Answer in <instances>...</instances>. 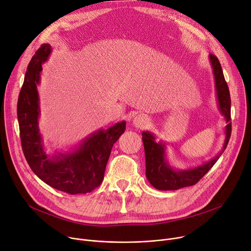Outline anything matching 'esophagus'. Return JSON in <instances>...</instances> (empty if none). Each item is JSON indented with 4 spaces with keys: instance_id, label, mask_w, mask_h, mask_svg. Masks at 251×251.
<instances>
[{
    "instance_id": "1",
    "label": "esophagus",
    "mask_w": 251,
    "mask_h": 251,
    "mask_svg": "<svg viewBox=\"0 0 251 251\" xmlns=\"http://www.w3.org/2000/svg\"><path fill=\"white\" fill-rule=\"evenodd\" d=\"M149 123V119L145 116L140 114V115H137L134 119H133V124L135 127L137 128H144L146 127V125Z\"/></svg>"
}]
</instances>
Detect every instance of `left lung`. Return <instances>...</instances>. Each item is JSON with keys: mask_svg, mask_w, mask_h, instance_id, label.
Segmentation results:
<instances>
[{"mask_svg": "<svg viewBox=\"0 0 251 251\" xmlns=\"http://www.w3.org/2000/svg\"><path fill=\"white\" fill-rule=\"evenodd\" d=\"M209 58L214 74L219 111L227 122V125L225 126V140L222 150L211 160L200 166L187 170H176L172 168L166 160L165 145L162 142L157 143L152 133L144 131L142 133V140L145 150L146 177L151 185L158 190H177L196 184L212 168L228 144L231 135L230 93L217 57L210 54Z\"/></svg>", "mask_w": 251, "mask_h": 251, "instance_id": "1", "label": "left lung"}]
</instances>
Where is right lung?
<instances>
[{
  "instance_id": "obj_1",
  "label": "right lung",
  "mask_w": 251,
  "mask_h": 251,
  "mask_svg": "<svg viewBox=\"0 0 251 251\" xmlns=\"http://www.w3.org/2000/svg\"><path fill=\"white\" fill-rule=\"evenodd\" d=\"M51 51L49 44H43L38 49L29 63L20 91L17 114L22 149L33 172L45 183L69 194H84L102 183L111 149L124 133L126 122L93 133L71 153H58L52 157L45 153L38 127L37 85L42 63L48 60Z\"/></svg>"
}]
</instances>
